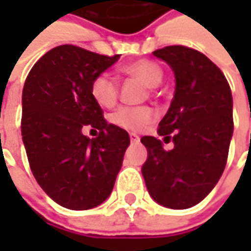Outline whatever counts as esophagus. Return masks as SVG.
<instances>
[{
    "label": "esophagus",
    "mask_w": 251,
    "mask_h": 251,
    "mask_svg": "<svg viewBox=\"0 0 251 251\" xmlns=\"http://www.w3.org/2000/svg\"><path fill=\"white\" fill-rule=\"evenodd\" d=\"M130 141L131 142H138V141H140V137H138L135 132H130Z\"/></svg>",
    "instance_id": "esophagus-1"
}]
</instances>
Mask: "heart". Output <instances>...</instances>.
Segmentation results:
<instances>
[{"label":"heart","instance_id":"obj_1","mask_svg":"<svg viewBox=\"0 0 251 251\" xmlns=\"http://www.w3.org/2000/svg\"><path fill=\"white\" fill-rule=\"evenodd\" d=\"M121 71L128 76L135 78L148 88H155L162 82L163 70L159 64L153 60L142 58L127 64L121 68ZM91 93L95 101L101 107H113L119 99V83L109 75L99 74L91 83ZM155 120V111L148 106L140 107H120L113 113L111 121L121 128L131 131H140L150 126Z\"/></svg>","mask_w":251,"mask_h":251}]
</instances>
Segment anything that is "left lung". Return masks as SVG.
I'll list each match as a JSON object with an SVG mask.
<instances>
[{
    "label": "left lung",
    "instance_id": "left-lung-1",
    "mask_svg": "<svg viewBox=\"0 0 251 251\" xmlns=\"http://www.w3.org/2000/svg\"><path fill=\"white\" fill-rule=\"evenodd\" d=\"M153 55L166 61L176 78L173 100L158 126V134L173 141L175 148L163 150L160 140L142 137L148 151L142 176L158 204L186 209L207 197L226 166L232 92L224 73L194 49L168 46Z\"/></svg>",
    "mask_w": 251,
    "mask_h": 251
}]
</instances>
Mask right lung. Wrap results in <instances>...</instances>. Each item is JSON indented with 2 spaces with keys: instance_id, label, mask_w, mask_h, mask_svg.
I'll use <instances>...</instances> for the list:
<instances>
[{
  "instance_id": "right-lung-1",
  "label": "right lung",
  "mask_w": 251,
  "mask_h": 251,
  "mask_svg": "<svg viewBox=\"0 0 251 251\" xmlns=\"http://www.w3.org/2000/svg\"><path fill=\"white\" fill-rule=\"evenodd\" d=\"M74 44L51 49L34 64L22 92V140L44 193L61 207L82 211L110 196L128 132L107 123L91 93L92 81L119 60ZM100 130L96 139L83 126Z\"/></svg>"
}]
</instances>
